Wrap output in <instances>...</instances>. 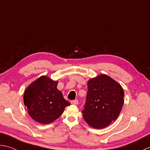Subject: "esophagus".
<instances>
[{"label": "esophagus", "mask_w": 150, "mask_h": 150, "mask_svg": "<svg viewBox=\"0 0 150 150\" xmlns=\"http://www.w3.org/2000/svg\"><path fill=\"white\" fill-rule=\"evenodd\" d=\"M71 104H74V105H76V104H78V100L77 99L74 100H72L71 101Z\"/></svg>", "instance_id": "obj_1"}]
</instances>
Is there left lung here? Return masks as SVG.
I'll list each match as a JSON object with an SVG mask.
<instances>
[{
	"label": "left lung",
	"mask_w": 150,
	"mask_h": 150,
	"mask_svg": "<svg viewBox=\"0 0 150 150\" xmlns=\"http://www.w3.org/2000/svg\"><path fill=\"white\" fill-rule=\"evenodd\" d=\"M87 94L83 117L91 127H106L119 116L124 103L121 85L111 77L102 74L87 81Z\"/></svg>",
	"instance_id": "8db88e82"
}]
</instances>
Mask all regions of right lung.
Segmentation results:
<instances>
[{
    "label": "right lung",
    "instance_id": "obj_1",
    "mask_svg": "<svg viewBox=\"0 0 150 150\" xmlns=\"http://www.w3.org/2000/svg\"><path fill=\"white\" fill-rule=\"evenodd\" d=\"M58 81L42 76L25 89L24 104L33 120L41 124H48L61 116L67 106L70 105L63 93L57 88Z\"/></svg>",
    "mask_w": 150,
    "mask_h": 150
}]
</instances>
